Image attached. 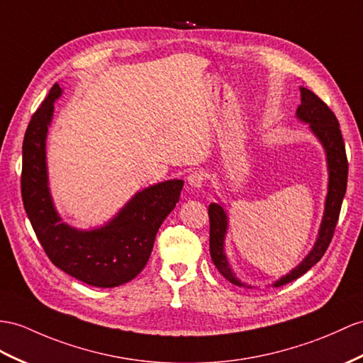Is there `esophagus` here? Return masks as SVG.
Wrapping results in <instances>:
<instances>
[{
    "instance_id": "obj_1",
    "label": "esophagus",
    "mask_w": 363,
    "mask_h": 363,
    "mask_svg": "<svg viewBox=\"0 0 363 363\" xmlns=\"http://www.w3.org/2000/svg\"><path fill=\"white\" fill-rule=\"evenodd\" d=\"M205 180H206V175L203 171H194L188 175V183H189L191 188H196V189L201 188L203 183H205Z\"/></svg>"
}]
</instances>
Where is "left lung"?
Here are the masks:
<instances>
[{"label":"left lung","instance_id":"1","mask_svg":"<svg viewBox=\"0 0 363 363\" xmlns=\"http://www.w3.org/2000/svg\"><path fill=\"white\" fill-rule=\"evenodd\" d=\"M300 106L297 108V118L303 123H308L313 134L319 138L325 152L326 163H328V194L325 200V212L319 229V237L302 263L296 267L293 271L281 279H279L274 286H284L289 281L298 279L300 276L311 269L319 262L325 251L328 250L331 238L334 235L335 225H337L342 201L347 192L348 182V160L345 152V143L340 132L339 121L335 118L334 112L326 106L319 96L311 92L306 87H300ZM209 252L211 259L214 262L216 268L222 276L237 286L250 288L243 281L235 277L233 269L229 268V263L225 254V235L228 231V216L222 205L211 203L209 209Z\"/></svg>","mask_w":363,"mask_h":363}]
</instances>
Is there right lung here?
<instances>
[{
    "label": "right lung",
    "mask_w": 363,
    "mask_h": 363,
    "mask_svg": "<svg viewBox=\"0 0 363 363\" xmlns=\"http://www.w3.org/2000/svg\"><path fill=\"white\" fill-rule=\"evenodd\" d=\"M52 86L32 115L23 141L21 197L35 234L50 262L69 276L99 288L120 286L146 267L158 228L180 200L183 180L137 192L111 222L82 231L61 222L48 186L46 137L61 95Z\"/></svg>",
    "instance_id": "1"
}]
</instances>
